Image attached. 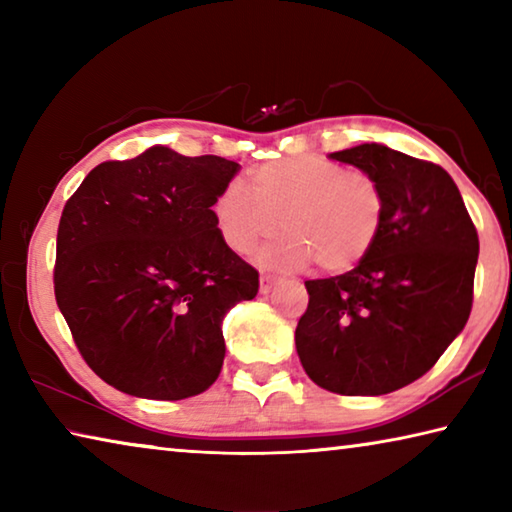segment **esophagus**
<instances>
[{
	"mask_svg": "<svg viewBox=\"0 0 512 512\" xmlns=\"http://www.w3.org/2000/svg\"><path fill=\"white\" fill-rule=\"evenodd\" d=\"M277 282H280V277L266 275V273H264L262 277H259V291H262V293H271Z\"/></svg>",
	"mask_w": 512,
	"mask_h": 512,
	"instance_id": "1",
	"label": "esophagus"
}]
</instances>
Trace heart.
Wrapping results in <instances>:
<instances>
[{
	"mask_svg": "<svg viewBox=\"0 0 512 512\" xmlns=\"http://www.w3.org/2000/svg\"><path fill=\"white\" fill-rule=\"evenodd\" d=\"M250 187L239 180L225 185L214 219L225 244L241 255L287 230L262 253L266 266L302 268L316 259L327 273L350 271L375 246L384 223L377 180L318 155L262 164L250 173Z\"/></svg>",
	"mask_w": 512,
	"mask_h": 512,
	"instance_id": "1",
	"label": "heart"
}]
</instances>
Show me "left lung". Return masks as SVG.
I'll list each match as a JSON object with an SVG mask.
<instances>
[{"label": "left lung", "instance_id": "1", "mask_svg": "<svg viewBox=\"0 0 512 512\" xmlns=\"http://www.w3.org/2000/svg\"><path fill=\"white\" fill-rule=\"evenodd\" d=\"M384 192V223L352 271L307 280L296 350L339 395H386L433 368L470 318L479 235L452 176L384 144L329 155Z\"/></svg>", "mask_w": 512, "mask_h": 512}]
</instances>
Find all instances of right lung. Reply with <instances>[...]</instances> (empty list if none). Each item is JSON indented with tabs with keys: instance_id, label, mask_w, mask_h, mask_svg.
<instances>
[{
	"instance_id": "obj_1",
	"label": "right lung",
	"mask_w": 512,
	"mask_h": 512,
	"mask_svg": "<svg viewBox=\"0 0 512 512\" xmlns=\"http://www.w3.org/2000/svg\"><path fill=\"white\" fill-rule=\"evenodd\" d=\"M239 164L151 146L94 167L58 223L54 291L85 363L117 391L185 400L219 377L223 316L259 273L212 205Z\"/></svg>"
}]
</instances>
